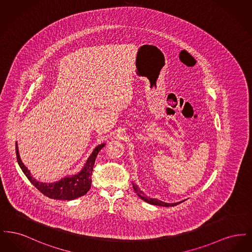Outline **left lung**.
Masks as SVG:
<instances>
[{"label":"left lung","mask_w":252,"mask_h":252,"mask_svg":"<svg viewBox=\"0 0 252 252\" xmlns=\"http://www.w3.org/2000/svg\"><path fill=\"white\" fill-rule=\"evenodd\" d=\"M132 186H133V189H134L135 192H136L144 201L147 202V203L156 205V206H162V207H170V206H176V205H178V204L183 202V201H180V202H177V203H165V202H162V201H160V200H158V199H157V198L147 197V196L144 194V192H142V191L139 189V187H138L136 184L133 183Z\"/></svg>","instance_id":"obj_1"}]
</instances>
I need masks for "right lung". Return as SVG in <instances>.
I'll list each match as a JSON object with an SVG mask.
<instances>
[{"instance_id":"obj_1","label":"right lung","mask_w":252,"mask_h":252,"mask_svg":"<svg viewBox=\"0 0 252 252\" xmlns=\"http://www.w3.org/2000/svg\"><path fill=\"white\" fill-rule=\"evenodd\" d=\"M105 146V144H100L94 150L93 154L88 158L84 168L75 176L67 177L55 183H43L36 181L30 174L28 169L24 166L19 155L18 146L16 144V156L17 160L24 175L36 189L49 198L60 200H72L86 194L92 187V176L96 157L99 151Z\"/></svg>"}]
</instances>
